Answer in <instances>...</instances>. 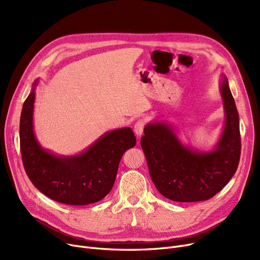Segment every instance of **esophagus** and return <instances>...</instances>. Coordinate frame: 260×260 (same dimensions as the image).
Masks as SVG:
<instances>
[{"mask_svg":"<svg viewBox=\"0 0 260 260\" xmlns=\"http://www.w3.org/2000/svg\"><path fill=\"white\" fill-rule=\"evenodd\" d=\"M144 126H145V121H144V120H139L138 122L135 123V125H134V132H135L136 135L138 136V137L143 134Z\"/></svg>","mask_w":260,"mask_h":260,"instance_id":"34e87169","label":"esophagus"}]
</instances>
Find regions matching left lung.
Returning <instances> with one entry per match:
<instances>
[{
	"mask_svg": "<svg viewBox=\"0 0 260 260\" xmlns=\"http://www.w3.org/2000/svg\"><path fill=\"white\" fill-rule=\"evenodd\" d=\"M224 108L220 138L208 152L183 144L166 121L144 127L141 147L149 176L161 195L179 202L208 200L228 184L240 158L239 116L225 76L219 83Z\"/></svg>",
	"mask_w": 260,
	"mask_h": 260,
	"instance_id": "left-lung-1",
	"label": "left lung"
}]
</instances>
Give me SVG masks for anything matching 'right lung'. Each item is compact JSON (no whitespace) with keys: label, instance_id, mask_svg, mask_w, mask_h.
Returning <instances> with one entry per match:
<instances>
[{"label":"right lung","instance_id":"add662e5","mask_svg":"<svg viewBox=\"0 0 260 260\" xmlns=\"http://www.w3.org/2000/svg\"><path fill=\"white\" fill-rule=\"evenodd\" d=\"M38 79L25 100L20 119V145L24 169L32 184L48 198L71 206L103 199L113 188L119 162L136 145L131 127L107 132L75 156H60L43 148L34 132V105Z\"/></svg>","mask_w":260,"mask_h":260}]
</instances>
